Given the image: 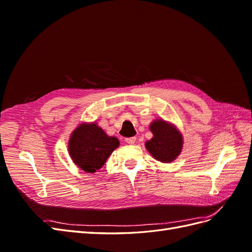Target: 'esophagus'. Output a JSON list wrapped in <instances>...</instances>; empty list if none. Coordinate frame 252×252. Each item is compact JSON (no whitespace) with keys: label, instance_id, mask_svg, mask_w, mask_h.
Instances as JSON below:
<instances>
[{"label":"esophagus","instance_id":"obj_1","mask_svg":"<svg viewBox=\"0 0 252 252\" xmlns=\"http://www.w3.org/2000/svg\"><path fill=\"white\" fill-rule=\"evenodd\" d=\"M135 140H136L135 136H131V138H127L125 141H126V143L131 145V144H134V143H135Z\"/></svg>","mask_w":252,"mask_h":252}]
</instances>
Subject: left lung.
<instances>
[{"label": "left lung", "instance_id": "1", "mask_svg": "<svg viewBox=\"0 0 252 252\" xmlns=\"http://www.w3.org/2000/svg\"><path fill=\"white\" fill-rule=\"evenodd\" d=\"M150 130L154 138L147 141L145 146L151 156L163 163L177 158L183 146V138L177 129L163 120H158L150 125Z\"/></svg>", "mask_w": 252, "mask_h": 252}]
</instances>
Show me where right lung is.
I'll return each mask as SVG.
<instances>
[{
    "instance_id": "1",
    "label": "right lung",
    "mask_w": 252,
    "mask_h": 252,
    "mask_svg": "<svg viewBox=\"0 0 252 252\" xmlns=\"http://www.w3.org/2000/svg\"><path fill=\"white\" fill-rule=\"evenodd\" d=\"M120 142L108 136L103 129L93 124H82L72 132L69 140V154L75 165L86 172H95L118 148Z\"/></svg>"
}]
</instances>
